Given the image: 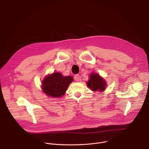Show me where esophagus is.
<instances>
[{
	"label": "esophagus",
	"mask_w": 149,
	"mask_h": 149,
	"mask_svg": "<svg viewBox=\"0 0 149 149\" xmlns=\"http://www.w3.org/2000/svg\"><path fill=\"white\" fill-rule=\"evenodd\" d=\"M74 79H75V81H78L79 79V74H75L74 75Z\"/></svg>",
	"instance_id": "34e87169"
}]
</instances>
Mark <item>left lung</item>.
<instances>
[{"label": "left lung", "instance_id": "left-lung-1", "mask_svg": "<svg viewBox=\"0 0 149 149\" xmlns=\"http://www.w3.org/2000/svg\"><path fill=\"white\" fill-rule=\"evenodd\" d=\"M87 86L93 91H102L105 89L106 82L98 74H91L90 76V79L87 82Z\"/></svg>", "mask_w": 149, "mask_h": 149}]
</instances>
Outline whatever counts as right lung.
Instances as JSON below:
<instances>
[{
    "mask_svg": "<svg viewBox=\"0 0 149 149\" xmlns=\"http://www.w3.org/2000/svg\"><path fill=\"white\" fill-rule=\"evenodd\" d=\"M72 81L71 76L63 77L60 72H55L46 77L42 81V89L49 97H61L64 95Z\"/></svg>",
    "mask_w": 149,
    "mask_h": 149,
    "instance_id": "1",
    "label": "right lung"
}]
</instances>
